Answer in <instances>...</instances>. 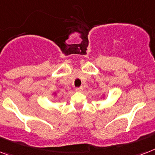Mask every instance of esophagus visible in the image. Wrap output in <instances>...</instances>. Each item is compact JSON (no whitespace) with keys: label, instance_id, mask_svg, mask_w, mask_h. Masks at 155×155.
Segmentation results:
<instances>
[{"label":"esophagus","instance_id":"1","mask_svg":"<svg viewBox=\"0 0 155 155\" xmlns=\"http://www.w3.org/2000/svg\"><path fill=\"white\" fill-rule=\"evenodd\" d=\"M83 90H84V88H83L82 87H76V88H75V91H82Z\"/></svg>","mask_w":155,"mask_h":155}]
</instances>
